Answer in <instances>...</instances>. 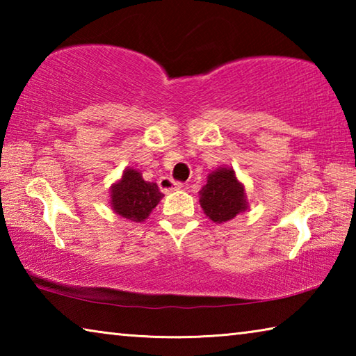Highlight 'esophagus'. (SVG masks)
Masks as SVG:
<instances>
[{
    "label": "esophagus",
    "mask_w": 356,
    "mask_h": 356,
    "mask_svg": "<svg viewBox=\"0 0 356 356\" xmlns=\"http://www.w3.org/2000/svg\"><path fill=\"white\" fill-rule=\"evenodd\" d=\"M160 185V190L163 193H170V191H174V190H180L184 186L182 182H176V180H172L171 177H163L159 182Z\"/></svg>",
    "instance_id": "esophagus-1"
}]
</instances>
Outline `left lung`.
I'll use <instances>...</instances> for the list:
<instances>
[{"instance_id":"obj_1","label":"left lung","mask_w":356,"mask_h":356,"mask_svg":"<svg viewBox=\"0 0 356 356\" xmlns=\"http://www.w3.org/2000/svg\"><path fill=\"white\" fill-rule=\"evenodd\" d=\"M200 204L204 213L218 225L236 218L248 207L243 185L232 168H218L209 174L200 191Z\"/></svg>"}]
</instances>
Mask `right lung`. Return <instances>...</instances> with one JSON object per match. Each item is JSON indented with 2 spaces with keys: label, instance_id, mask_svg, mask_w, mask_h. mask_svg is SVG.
Returning a JSON list of instances; mask_svg holds the SVG:
<instances>
[{
  "label": "right lung",
  "instance_id": "right-lung-1",
  "mask_svg": "<svg viewBox=\"0 0 356 356\" xmlns=\"http://www.w3.org/2000/svg\"><path fill=\"white\" fill-rule=\"evenodd\" d=\"M163 197L154 182H146L141 172L127 168L119 182L111 186V207L129 221L141 222L147 218Z\"/></svg>",
  "mask_w": 356,
  "mask_h": 356
}]
</instances>
